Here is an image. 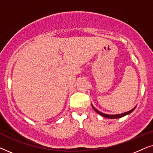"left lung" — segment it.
Here are the masks:
<instances>
[{"label":"left lung","instance_id":"8db88e82","mask_svg":"<svg viewBox=\"0 0 153 153\" xmlns=\"http://www.w3.org/2000/svg\"><path fill=\"white\" fill-rule=\"evenodd\" d=\"M92 107H93V109L95 110V111L97 112L98 114L101 115L102 116L104 117V118H111V119H115V118H122V117L125 116H126V115H128V114H131V113L135 109V108H136V107H134V108H132V109H131V110L129 111H127V112H125V113H123V114H117V115H108V114H103V113H102V112L99 111H98L97 109H96V108H95V107H94V106H93V104H92Z\"/></svg>","mask_w":153,"mask_h":153}]
</instances>
